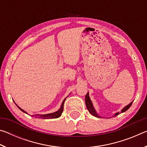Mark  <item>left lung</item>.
<instances>
[{
	"label": "left lung",
	"mask_w": 147,
	"mask_h": 147,
	"mask_svg": "<svg viewBox=\"0 0 147 147\" xmlns=\"http://www.w3.org/2000/svg\"><path fill=\"white\" fill-rule=\"evenodd\" d=\"M86 100V107H87V108H88V111H89V113H90L91 114H92V115H93L94 117H100V116H98L97 114H96L95 110H94V109L93 106V104H92V102H91V101L90 100V98H89V93H88L86 94V100ZM132 102H131L130 104H128V106H126V107H124V108L121 110V113H123V112H124V111H126V110H128V109L130 108V106H131V104H132ZM119 114V112L115 113V115H114V117L117 116Z\"/></svg>",
	"instance_id": "8db88e82"
}]
</instances>
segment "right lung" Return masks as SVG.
<instances>
[{
    "label": "right lung",
    "instance_id": "right-lung-1",
    "mask_svg": "<svg viewBox=\"0 0 147 147\" xmlns=\"http://www.w3.org/2000/svg\"><path fill=\"white\" fill-rule=\"evenodd\" d=\"M65 99H66V98L64 99L63 101V102H62L61 106V108H59V109L58 111H56V112L53 113L47 114V115H38V114H37V115H35V116L38 117L39 118H42V119H56V118L59 117L61 115V113H62V112H63V104H64L65 101ZM18 108L20 109H21L22 111H23L24 113H26L25 111L23 110V109H22L21 108H20L19 107H18ZM32 116H33V115H32Z\"/></svg>",
    "mask_w": 147,
    "mask_h": 147
}]
</instances>
